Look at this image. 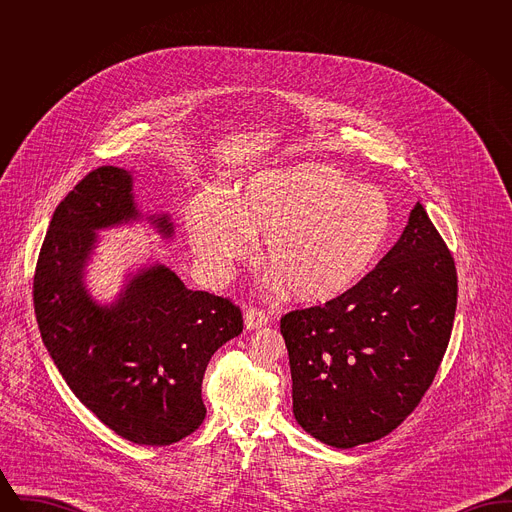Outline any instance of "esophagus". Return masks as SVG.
Returning a JSON list of instances; mask_svg holds the SVG:
<instances>
[{"mask_svg":"<svg viewBox=\"0 0 512 512\" xmlns=\"http://www.w3.org/2000/svg\"><path fill=\"white\" fill-rule=\"evenodd\" d=\"M244 320L247 330H257L261 326H267L270 322V315L261 307H251V309L245 311Z\"/></svg>","mask_w":512,"mask_h":512,"instance_id":"1","label":"esophagus"}]
</instances>
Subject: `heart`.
Masks as SVG:
<instances>
[{"mask_svg": "<svg viewBox=\"0 0 512 512\" xmlns=\"http://www.w3.org/2000/svg\"><path fill=\"white\" fill-rule=\"evenodd\" d=\"M386 194L343 172L297 163L249 176L228 199L207 194L188 213V234L203 267L222 272L263 234L272 288L301 303H328L353 290L390 238Z\"/></svg>", "mask_w": 512, "mask_h": 512, "instance_id": "1", "label": "heart"}]
</instances>
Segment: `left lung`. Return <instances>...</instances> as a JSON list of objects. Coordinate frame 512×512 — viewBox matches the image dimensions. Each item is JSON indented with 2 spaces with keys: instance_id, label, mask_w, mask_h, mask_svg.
I'll list each match as a JSON object with an SVG mask.
<instances>
[{
  "instance_id": "8db88e82",
  "label": "left lung",
  "mask_w": 512,
  "mask_h": 512,
  "mask_svg": "<svg viewBox=\"0 0 512 512\" xmlns=\"http://www.w3.org/2000/svg\"><path fill=\"white\" fill-rule=\"evenodd\" d=\"M455 309V259L416 203L397 244L353 290L280 320L295 420L338 449L388 436L432 386Z\"/></svg>"
}]
</instances>
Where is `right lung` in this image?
I'll use <instances>...</instances> for the list:
<instances>
[{"label":"right lung","instance_id":"add662e5","mask_svg":"<svg viewBox=\"0 0 512 512\" xmlns=\"http://www.w3.org/2000/svg\"><path fill=\"white\" fill-rule=\"evenodd\" d=\"M138 217L128 172H88L53 213L32 293L44 345L84 407L121 438L161 447L203 422L205 368L244 318L232 299L194 292L163 265L140 270L117 303L96 305L82 284L94 230ZM153 222L171 236L167 217Z\"/></svg>","mask_w":512,"mask_h":512}]
</instances>
